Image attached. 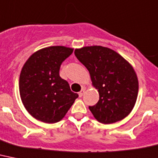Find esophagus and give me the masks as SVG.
Here are the masks:
<instances>
[{
    "label": "esophagus",
    "instance_id": "obj_1",
    "mask_svg": "<svg viewBox=\"0 0 158 158\" xmlns=\"http://www.w3.org/2000/svg\"><path fill=\"white\" fill-rule=\"evenodd\" d=\"M85 90H86V88L83 87V88H82V89H81V91H80V92H79V97H83V93H84V92H85Z\"/></svg>",
    "mask_w": 158,
    "mask_h": 158
}]
</instances>
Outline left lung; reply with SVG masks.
I'll return each instance as SVG.
<instances>
[{
    "instance_id": "1",
    "label": "left lung",
    "mask_w": 158,
    "mask_h": 158,
    "mask_svg": "<svg viewBox=\"0 0 158 158\" xmlns=\"http://www.w3.org/2000/svg\"><path fill=\"white\" fill-rule=\"evenodd\" d=\"M75 55L90 73L99 101L89 106L95 118L104 124L123 119L132 110L139 83L132 66L121 55L102 46L83 47Z\"/></svg>"
}]
</instances>
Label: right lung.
<instances>
[{"mask_svg":"<svg viewBox=\"0 0 158 158\" xmlns=\"http://www.w3.org/2000/svg\"><path fill=\"white\" fill-rule=\"evenodd\" d=\"M73 48L52 46L37 51L24 64L19 78V92L24 107L35 118L54 123L63 118L77 93L70 90L59 70Z\"/></svg>","mask_w":158,"mask_h":158,"instance_id":"right-lung-1","label":"right lung"}]
</instances>
